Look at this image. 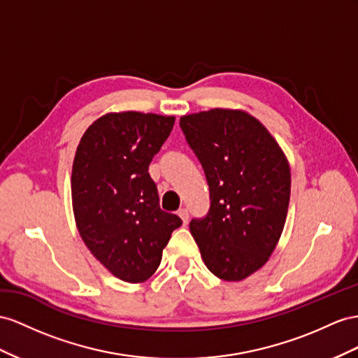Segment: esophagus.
Masks as SVG:
<instances>
[{
    "instance_id": "34e87169",
    "label": "esophagus",
    "mask_w": 358,
    "mask_h": 358,
    "mask_svg": "<svg viewBox=\"0 0 358 358\" xmlns=\"http://www.w3.org/2000/svg\"><path fill=\"white\" fill-rule=\"evenodd\" d=\"M178 216L182 219V224L187 225V222H189V210L185 208V207L180 208L178 210Z\"/></svg>"
}]
</instances>
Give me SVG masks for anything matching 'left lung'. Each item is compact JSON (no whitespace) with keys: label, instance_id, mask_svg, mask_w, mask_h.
I'll return each mask as SVG.
<instances>
[{"label":"left lung","instance_id":"left-lung-1","mask_svg":"<svg viewBox=\"0 0 358 358\" xmlns=\"http://www.w3.org/2000/svg\"><path fill=\"white\" fill-rule=\"evenodd\" d=\"M204 169L208 213L190 233L217 278L241 281L259 271L277 246L290 199V168L260 121L242 110L212 108L180 117Z\"/></svg>","mask_w":358,"mask_h":358}]
</instances>
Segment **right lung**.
Wrapping results in <instances>:
<instances>
[{
    "mask_svg": "<svg viewBox=\"0 0 358 358\" xmlns=\"http://www.w3.org/2000/svg\"><path fill=\"white\" fill-rule=\"evenodd\" d=\"M176 117L107 113L81 137L72 164V207L81 239L94 257L127 282L157 271L163 248L181 219L160 208L150 163Z\"/></svg>",
    "mask_w": 358,
    "mask_h": 358,
    "instance_id": "add662e5",
    "label": "right lung"
}]
</instances>
